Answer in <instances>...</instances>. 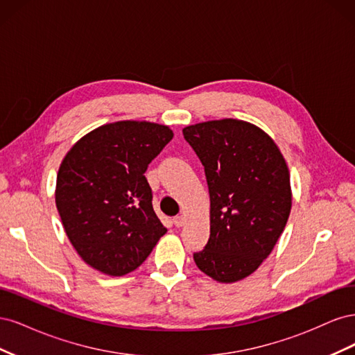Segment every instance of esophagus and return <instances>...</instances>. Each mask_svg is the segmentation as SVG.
Listing matches in <instances>:
<instances>
[{
	"mask_svg": "<svg viewBox=\"0 0 355 355\" xmlns=\"http://www.w3.org/2000/svg\"><path fill=\"white\" fill-rule=\"evenodd\" d=\"M173 223H175V227H176V228L184 227L185 218H184V216H175V218H173Z\"/></svg>",
	"mask_w": 355,
	"mask_h": 355,
	"instance_id": "obj_1",
	"label": "esophagus"
}]
</instances>
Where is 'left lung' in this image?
Here are the masks:
<instances>
[{
    "instance_id": "left-lung-1",
    "label": "left lung",
    "mask_w": 355,
    "mask_h": 355,
    "mask_svg": "<svg viewBox=\"0 0 355 355\" xmlns=\"http://www.w3.org/2000/svg\"><path fill=\"white\" fill-rule=\"evenodd\" d=\"M209 187L210 237L194 253L200 270L220 283L257 270L280 239L292 209L286 161L261 128L239 120L184 128Z\"/></svg>"
}]
</instances>
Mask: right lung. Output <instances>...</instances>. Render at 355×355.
I'll return each mask as SVG.
<instances>
[{"label":"right lung","instance_id":"1","mask_svg":"<svg viewBox=\"0 0 355 355\" xmlns=\"http://www.w3.org/2000/svg\"><path fill=\"white\" fill-rule=\"evenodd\" d=\"M171 139L167 125L118 121L80 139L63 158L58 211L73 249L94 270L135 271L167 232L145 171Z\"/></svg>","mask_w":355,"mask_h":355}]
</instances>
